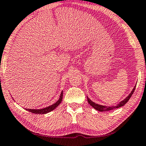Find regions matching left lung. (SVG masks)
<instances>
[{
    "mask_svg": "<svg viewBox=\"0 0 146 146\" xmlns=\"http://www.w3.org/2000/svg\"><path fill=\"white\" fill-rule=\"evenodd\" d=\"M135 87H134V88L133 89V90H132V91L131 93H130V94L128 96L127 98H126L125 100L122 101V102H121L119 103V104H117V106H111V107H108V106H101V105H99V104H96V103L93 102L92 101H91L90 99H89L88 98H87V101H88V103L89 104L91 105V106L93 107V108L96 109V110L98 111H110V110H113V109H116V108H120V107H122L124 105H125L126 103H127L128 101H129V100L130 99V98H131L132 95H133V93L134 92V91H135Z\"/></svg>",
    "mask_w": 146,
    "mask_h": 146,
    "instance_id": "8db88e82",
    "label": "left lung"
}]
</instances>
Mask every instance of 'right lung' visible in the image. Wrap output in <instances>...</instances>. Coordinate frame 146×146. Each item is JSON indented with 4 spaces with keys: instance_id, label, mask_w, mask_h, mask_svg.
Here are the masks:
<instances>
[{
    "instance_id": "add662e5",
    "label": "right lung",
    "mask_w": 146,
    "mask_h": 146,
    "mask_svg": "<svg viewBox=\"0 0 146 146\" xmlns=\"http://www.w3.org/2000/svg\"><path fill=\"white\" fill-rule=\"evenodd\" d=\"M62 99H63V92H61V96H60V98L59 99V100H58L56 103H55L54 104L47 107V108H43V109H40V110H33V109H26V110L29 111V112L33 113H36V114L46 113H48V112L51 111H53V110H55V109L57 108V107L59 106L60 104H61Z\"/></svg>"
}]
</instances>
